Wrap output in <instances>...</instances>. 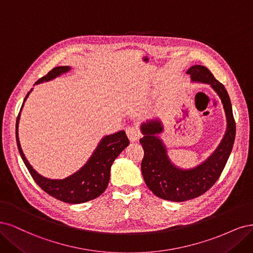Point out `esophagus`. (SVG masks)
<instances>
[{
    "mask_svg": "<svg viewBox=\"0 0 253 253\" xmlns=\"http://www.w3.org/2000/svg\"><path fill=\"white\" fill-rule=\"evenodd\" d=\"M126 133L128 135V138L130 140V142H136L140 140L141 137V133L135 127H128L126 129Z\"/></svg>",
    "mask_w": 253,
    "mask_h": 253,
    "instance_id": "34e87169",
    "label": "esophagus"
}]
</instances>
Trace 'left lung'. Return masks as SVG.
Wrapping results in <instances>:
<instances>
[{"mask_svg":"<svg viewBox=\"0 0 253 253\" xmlns=\"http://www.w3.org/2000/svg\"><path fill=\"white\" fill-rule=\"evenodd\" d=\"M187 73L192 83L209 85L221 100L226 117V131L215 150L199 165L191 168L176 166L168 156L164 141L159 136L164 126L159 119H152L141 124L143 137L140 143L144 149L142 174L148 188L157 197L172 202H185L200 197L209 190L218 180L231 153L235 138L230 97L224 85L205 66L193 65Z\"/></svg>","mask_w":253,"mask_h":253,"instance_id":"1","label":"left lung"}]
</instances>
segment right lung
Masks as SVG:
<instances>
[{"mask_svg":"<svg viewBox=\"0 0 253 253\" xmlns=\"http://www.w3.org/2000/svg\"><path fill=\"white\" fill-rule=\"evenodd\" d=\"M71 70L70 66H59L48 72V75L37 81L35 85L49 82V81L58 78L64 73ZM34 89V88H32ZM31 90L26 94L22 104L20 113L15 124V137H17L18 149L21 158L26 165L35 182L46 193L56 200L68 204H81L91 201L100 195L107 188L110 178V168L113 162L119 154L129 145V140L124 130H121L116 133L105 135L101 138L93 153L75 173L70 174L65 178H48L40 174L36 169L30 165V163L24 154L20 140H19V123L21 118V111L24 103L27 100Z\"/></svg>","mask_w":253,"mask_h":253,"instance_id":"add662e5","label":"right lung"}]
</instances>
